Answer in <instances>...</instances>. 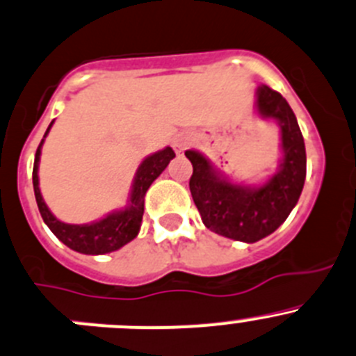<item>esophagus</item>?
<instances>
[{
    "instance_id": "obj_1",
    "label": "esophagus",
    "mask_w": 356,
    "mask_h": 356,
    "mask_svg": "<svg viewBox=\"0 0 356 356\" xmlns=\"http://www.w3.org/2000/svg\"><path fill=\"white\" fill-rule=\"evenodd\" d=\"M174 149L177 151V153H182V151L186 149L188 146H191L193 144V137L189 136V134H181V136H177L174 139Z\"/></svg>"
}]
</instances>
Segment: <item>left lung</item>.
Masks as SVG:
<instances>
[{
	"mask_svg": "<svg viewBox=\"0 0 356 356\" xmlns=\"http://www.w3.org/2000/svg\"><path fill=\"white\" fill-rule=\"evenodd\" d=\"M255 109L280 127V168L261 186L234 184L198 151H186L193 165L189 179L193 202L210 231L254 243L277 231L301 196L306 179V149L301 129L289 102L270 86L255 90Z\"/></svg>",
	"mask_w": 356,
	"mask_h": 356,
	"instance_id": "left-lung-1",
	"label": "left lung"
}]
</instances>
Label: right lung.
Instances as JSON below:
<instances>
[{
    "mask_svg": "<svg viewBox=\"0 0 356 356\" xmlns=\"http://www.w3.org/2000/svg\"><path fill=\"white\" fill-rule=\"evenodd\" d=\"M54 122L48 125L47 132H44L43 139H41L40 146L36 149V156H34V168H33V186H34V196H36L38 209H40L41 217H43L44 224L50 227L51 233L58 238L64 245H67L72 250L79 252V254L86 255H101L115 252L132 241L137 236L140 229V222H143L144 213V196L149 186L153 184L154 179L167 168L172 158H175V153L172 147H165V149L158 151V153L147 156L143 163L139 165L134 177L132 191H130L129 205L123 210H116V212L108 213L104 219H99L90 224H65L58 220L50 209L44 203L43 196L40 191V179H38V167H40V156H41V146L44 143V137L50 132Z\"/></svg>",
    "mask_w": 356,
    "mask_h": 356,
    "instance_id": "1",
    "label": "right lung"
}]
</instances>
